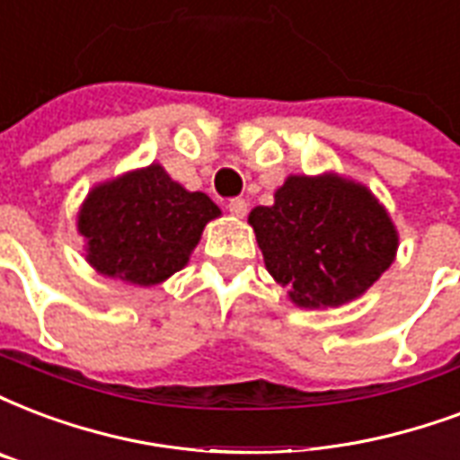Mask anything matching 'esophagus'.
<instances>
[{
    "label": "esophagus",
    "mask_w": 460,
    "mask_h": 460,
    "mask_svg": "<svg viewBox=\"0 0 460 460\" xmlns=\"http://www.w3.org/2000/svg\"><path fill=\"white\" fill-rule=\"evenodd\" d=\"M227 210H230V216L244 217L247 216V201L244 199H230L227 201Z\"/></svg>",
    "instance_id": "34e87169"
}]
</instances>
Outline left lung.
I'll list each match as a JSON object with an SVG mask.
<instances>
[{"mask_svg": "<svg viewBox=\"0 0 460 460\" xmlns=\"http://www.w3.org/2000/svg\"><path fill=\"white\" fill-rule=\"evenodd\" d=\"M267 271L300 308L364 296L398 252V230L366 186L340 174H293L274 206L250 213Z\"/></svg>", "mask_w": 460, "mask_h": 460, "instance_id": "1", "label": "left lung"}]
</instances>
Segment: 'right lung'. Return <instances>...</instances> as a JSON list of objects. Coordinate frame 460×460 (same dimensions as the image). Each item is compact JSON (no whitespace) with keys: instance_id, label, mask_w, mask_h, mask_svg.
<instances>
[{"instance_id":"add662e5","label":"right lung","mask_w":460,"mask_h":460,"mask_svg":"<svg viewBox=\"0 0 460 460\" xmlns=\"http://www.w3.org/2000/svg\"><path fill=\"white\" fill-rule=\"evenodd\" d=\"M220 208L186 191L160 164L94 186L77 216L86 261L103 276L155 286L186 267L208 220Z\"/></svg>"}]
</instances>
